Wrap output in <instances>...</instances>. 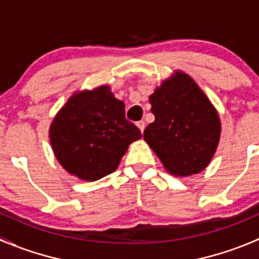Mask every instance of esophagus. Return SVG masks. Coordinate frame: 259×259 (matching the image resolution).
I'll return each mask as SVG.
<instances>
[{
  "mask_svg": "<svg viewBox=\"0 0 259 259\" xmlns=\"http://www.w3.org/2000/svg\"><path fill=\"white\" fill-rule=\"evenodd\" d=\"M137 126L139 127V130L140 132H144V129H145V122L144 121H138L137 122Z\"/></svg>",
  "mask_w": 259,
  "mask_h": 259,
  "instance_id": "34e87169",
  "label": "esophagus"
}]
</instances>
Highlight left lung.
Masks as SVG:
<instances>
[{
    "label": "left lung",
    "instance_id": "left-lung-1",
    "mask_svg": "<svg viewBox=\"0 0 259 259\" xmlns=\"http://www.w3.org/2000/svg\"><path fill=\"white\" fill-rule=\"evenodd\" d=\"M155 120L144 140L173 176L196 175L207 167L219 144L218 111L188 74L177 71L149 96Z\"/></svg>",
    "mask_w": 259,
    "mask_h": 259
}]
</instances>
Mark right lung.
<instances>
[{"mask_svg":"<svg viewBox=\"0 0 259 259\" xmlns=\"http://www.w3.org/2000/svg\"><path fill=\"white\" fill-rule=\"evenodd\" d=\"M53 152L62 167L84 181L116 170L130 143L142 133L125 119V105L109 86L76 92L58 111L49 129Z\"/></svg>","mask_w":259,"mask_h":259,"instance_id":"obj_1","label":"right lung"}]
</instances>
